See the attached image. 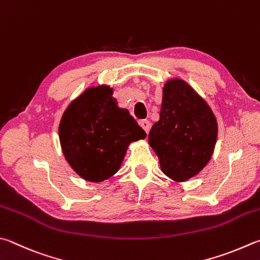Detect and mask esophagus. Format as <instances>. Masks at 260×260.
Here are the masks:
<instances>
[{
	"mask_svg": "<svg viewBox=\"0 0 260 260\" xmlns=\"http://www.w3.org/2000/svg\"><path fill=\"white\" fill-rule=\"evenodd\" d=\"M140 125L144 129L145 133L149 134V132H150V122L148 120H141L140 121Z\"/></svg>",
	"mask_w": 260,
	"mask_h": 260,
	"instance_id": "1",
	"label": "esophagus"
}]
</instances>
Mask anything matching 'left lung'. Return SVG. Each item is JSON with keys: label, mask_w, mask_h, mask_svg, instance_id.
I'll use <instances>...</instances> for the list:
<instances>
[{"label": "left lung", "mask_w": 260, "mask_h": 260, "mask_svg": "<svg viewBox=\"0 0 260 260\" xmlns=\"http://www.w3.org/2000/svg\"><path fill=\"white\" fill-rule=\"evenodd\" d=\"M218 122L210 106L182 78L162 87L160 119L149 133L161 172L176 183L197 176L214 153Z\"/></svg>", "instance_id": "obj_1"}]
</instances>
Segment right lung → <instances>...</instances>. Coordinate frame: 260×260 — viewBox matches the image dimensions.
Returning a JSON list of instances; mask_svg holds the SVG:
<instances>
[{
	"instance_id": "right-lung-1",
	"label": "right lung",
	"mask_w": 260,
	"mask_h": 260,
	"mask_svg": "<svg viewBox=\"0 0 260 260\" xmlns=\"http://www.w3.org/2000/svg\"><path fill=\"white\" fill-rule=\"evenodd\" d=\"M112 94L114 88L107 84L87 87L70 102L60 120L64 159L87 182L101 183L115 175L129 144L146 136Z\"/></svg>"
}]
</instances>
